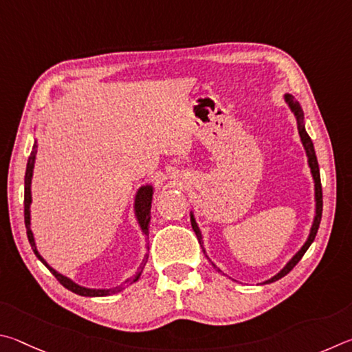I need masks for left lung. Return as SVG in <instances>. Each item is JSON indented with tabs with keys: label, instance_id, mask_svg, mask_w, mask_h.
<instances>
[{
	"label": "left lung",
	"instance_id": "8db88e82",
	"mask_svg": "<svg viewBox=\"0 0 352 352\" xmlns=\"http://www.w3.org/2000/svg\"><path fill=\"white\" fill-rule=\"evenodd\" d=\"M286 100L289 103V107H291V109L295 113V116H297V120H298V133H300V138H301V142H303V145L306 148V153H307V157H309V165H311V170H312V176H314V181H316V199H317V214H316V221H314V226H312V230H311V235H309V239H307L306 244L301 248V250L298 252L297 255H295L291 261L287 263V266L281 270V272L278 275H275L274 278L267 280L266 283H274L276 280L283 278V276L287 275L291 270L297 266L298 261L303 258V255L306 254V250L309 249V245L312 244L314 239H316V235L318 232V227H320V221H322V213H323V192H322V181H320V170H318V162H317V156H316V150H314V144L309 135H307V133L305 131L303 128V123H301V120H303V111H301L300 104L295 102V98L292 96H286ZM192 227L193 230L196 233V236H198V241L201 244L202 248V243H201V232L198 229V226H196L195 223V218L192 217ZM202 250H204V248H202ZM206 254V250H204ZM207 256V255H206ZM218 272H221L219 269H217ZM264 283V285H266Z\"/></svg>",
	"mask_w": 352,
	"mask_h": 352
}]
</instances>
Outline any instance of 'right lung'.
Returning a JSON list of instances; mask_svg holds the SVG:
<instances>
[{
    "label": "right lung",
    "mask_w": 352,
    "mask_h": 352,
    "mask_svg": "<svg viewBox=\"0 0 352 352\" xmlns=\"http://www.w3.org/2000/svg\"><path fill=\"white\" fill-rule=\"evenodd\" d=\"M35 154H36V145H34L32 148V153H30L29 156V160H28V166H26V176H24V223H26V233H28V239L30 243V248H32L34 254L36 255V258L45 264V266L51 270V274L55 276V278L58 280V283L61 286H65L66 289H69L71 292L74 294H78V295H83V297H104V295L108 294H113V292H117V291H122L123 285H128V283H133L139 278L140 272L138 274V276H135L134 280H126L125 283H123L122 286L116 287L114 291H98V289H86V287H80L77 286L76 283H72L71 280H67L66 276L60 275L55 272V270L52 267H49L46 261L43 260V258L38 255V252H36V248H35V243H34V236H32V232H30L29 229V206H30V179H32V170H34V162H35ZM151 198H153V188L151 187H144L139 190L138 193V198H135V213H138V218H139V223H140V227L142 230L145 232V235H148V224H150V210H151ZM148 260V255H145L144 258V263H142V266L139 270L144 269L145 263Z\"/></svg>",
    "instance_id": "1"
}]
</instances>
